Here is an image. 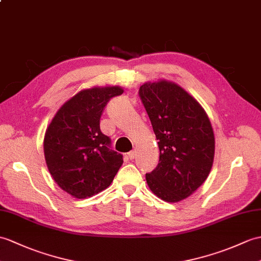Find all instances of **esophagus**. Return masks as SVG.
<instances>
[{
    "instance_id": "34e87169",
    "label": "esophagus",
    "mask_w": 261,
    "mask_h": 261,
    "mask_svg": "<svg viewBox=\"0 0 261 261\" xmlns=\"http://www.w3.org/2000/svg\"><path fill=\"white\" fill-rule=\"evenodd\" d=\"M128 158L130 159V160H133L136 158V151H130V152L128 153Z\"/></svg>"
}]
</instances>
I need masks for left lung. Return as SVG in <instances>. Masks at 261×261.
Segmentation results:
<instances>
[{
  "label": "left lung",
  "mask_w": 261,
  "mask_h": 261,
  "mask_svg": "<svg viewBox=\"0 0 261 261\" xmlns=\"http://www.w3.org/2000/svg\"><path fill=\"white\" fill-rule=\"evenodd\" d=\"M139 95L160 150L158 166L145 174L147 184L156 197L178 202L208 178L215 156L213 126L198 101L173 82H147Z\"/></svg>",
  "instance_id": "left-lung-1"
}]
</instances>
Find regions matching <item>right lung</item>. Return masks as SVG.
I'll use <instances>...</instances> for the list:
<instances>
[{"label":"right lung","instance_id":"right-lung-1","mask_svg":"<svg viewBox=\"0 0 261 261\" xmlns=\"http://www.w3.org/2000/svg\"><path fill=\"white\" fill-rule=\"evenodd\" d=\"M123 93L120 87L82 90L59 109L44 136L46 166L58 186L72 197H92L111 185L122 154L100 130L107 103Z\"/></svg>","mask_w":261,"mask_h":261}]
</instances>
